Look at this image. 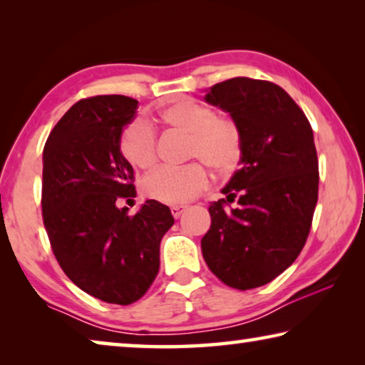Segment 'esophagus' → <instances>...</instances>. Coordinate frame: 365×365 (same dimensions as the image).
<instances>
[{"instance_id": "1", "label": "esophagus", "mask_w": 365, "mask_h": 365, "mask_svg": "<svg viewBox=\"0 0 365 365\" xmlns=\"http://www.w3.org/2000/svg\"><path fill=\"white\" fill-rule=\"evenodd\" d=\"M183 211H185L183 206H172V207H170V212H172V215H174L175 219L180 217V215L183 214Z\"/></svg>"}]
</instances>
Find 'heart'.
<instances>
[{"label":"heart","instance_id":"obj_1","mask_svg":"<svg viewBox=\"0 0 365 365\" xmlns=\"http://www.w3.org/2000/svg\"><path fill=\"white\" fill-rule=\"evenodd\" d=\"M159 122L188 135L185 159H196L183 168H164L146 177L143 193L164 205L180 206L193 201L209 185V172L230 174L242 159L243 133L238 120L227 113H214L209 104L195 98H180L159 113ZM122 156L135 169L151 170L158 163L156 135L145 120L133 119L119 137Z\"/></svg>","mask_w":365,"mask_h":365}]
</instances>
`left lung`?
<instances>
[{
  "mask_svg": "<svg viewBox=\"0 0 365 365\" xmlns=\"http://www.w3.org/2000/svg\"><path fill=\"white\" fill-rule=\"evenodd\" d=\"M205 100L238 120L243 148L227 197L209 206L201 251L220 282L245 292L279 277L304 248L319 197L314 133L293 98L267 80H225Z\"/></svg>",
  "mask_w": 365,
  "mask_h": 365,
  "instance_id": "1",
  "label": "left lung"
}]
</instances>
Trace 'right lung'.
<instances>
[{"label":"right lung","mask_w":365,"mask_h":365,"mask_svg":"<svg viewBox=\"0 0 365 365\" xmlns=\"http://www.w3.org/2000/svg\"><path fill=\"white\" fill-rule=\"evenodd\" d=\"M138 101L83 98L67 110L43 150L41 212L64 274L109 304L138 301L159 272V245L174 225L170 209L148 200L135 215L117 201L133 197L132 165L119 137Z\"/></svg>","instance_id":"obj_1"}]
</instances>
